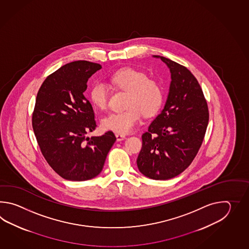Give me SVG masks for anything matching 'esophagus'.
Here are the masks:
<instances>
[{
	"mask_svg": "<svg viewBox=\"0 0 249 249\" xmlns=\"http://www.w3.org/2000/svg\"><path fill=\"white\" fill-rule=\"evenodd\" d=\"M116 137H117V142H120V141H123V140H124L126 136L125 135H124V134H120V133H117L116 134Z\"/></svg>",
	"mask_w": 249,
	"mask_h": 249,
	"instance_id": "esophagus-1",
	"label": "esophagus"
}]
</instances>
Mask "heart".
Masks as SVG:
<instances>
[{"label": "heart", "mask_w": 249, "mask_h": 249, "mask_svg": "<svg viewBox=\"0 0 249 249\" xmlns=\"http://www.w3.org/2000/svg\"><path fill=\"white\" fill-rule=\"evenodd\" d=\"M111 82L118 89L128 92V108L113 112L104 117L101 125L105 130L120 134L132 132L141 120L142 112L145 116H151L159 111L163 104L164 93L160 83L148 78L142 71L120 69L112 75ZM108 95L109 90L104 83L98 82L90 89V101L99 109H105L107 107Z\"/></svg>", "instance_id": "obj_1"}]
</instances>
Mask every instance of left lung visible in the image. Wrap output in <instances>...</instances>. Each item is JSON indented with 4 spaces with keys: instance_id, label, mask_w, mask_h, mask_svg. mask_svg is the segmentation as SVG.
I'll list each match as a JSON object with an SVG mask.
<instances>
[{
    "instance_id": "obj_1",
    "label": "left lung",
    "mask_w": 249,
    "mask_h": 249,
    "mask_svg": "<svg viewBox=\"0 0 249 249\" xmlns=\"http://www.w3.org/2000/svg\"><path fill=\"white\" fill-rule=\"evenodd\" d=\"M171 84L164 108L142 134L138 168L153 180H169L195 159L207 131L209 113L200 85L184 66L162 56Z\"/></svg>"
}]
</instances>
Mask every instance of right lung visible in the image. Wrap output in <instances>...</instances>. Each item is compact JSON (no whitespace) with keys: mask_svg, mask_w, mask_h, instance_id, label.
<instances>
[{"mask_svg":"<svg viewBox=\"0 0 249 249\" xmlns=\"http://www.w3.org/2000/svg\"><path fill=\"white\" fill-rule=\"evenodd\" d=\"M100 64L77 60L50 74L38 90L32 124L48 164L69 180H90L100 175L117 138L111 131L86 137L95 130L92 107L85 98L87 82Z\"/></svg>","mask_w":249,"mask_h":249,"instance_id":"1","label":"right lung"}]
</instances>
